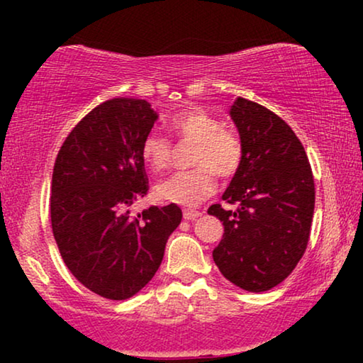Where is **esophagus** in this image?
Returning <instances> with one entry per match:
<instances>
[{
	"label": "esophagus",
	"instance_id": "1",
	"mask_svg": "<svg viewBox=\"0 0 363 363\" xmlns=\"http://www.w3.org/2000/svg\"><path fill=\"white\" fill-rule=\"evenodd\" d=\"M198 216H201V213L198 211V210H183V218H185V220H196Z\"/></svg>",
	"mask_w": 363,
	"mask_h": 363
}]
</instances>
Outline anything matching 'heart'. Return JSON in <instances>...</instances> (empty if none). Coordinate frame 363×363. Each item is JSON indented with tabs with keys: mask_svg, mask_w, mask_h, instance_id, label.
Here are the masks:
<instances>
[{
	"mask_svg": "<svg viewBox=\"0 0 363 363\" xmlns=\"http://www.w3.org/2000/svg\"><path fill=\"white\" fill-rule=\"evenodd\" d=\"M170 128L182 140L195 143L191 163L196 168L178 172L155 186V196L167 203L196 206L213 195L215 173L221 178L233 177L242 160V143L230 128L201 108H186L172 117ZM143 162L153 172L170 165L172 145L157 132L147 133L140 148Z\"/></svg>",
	"mask_w": 363,
	"mask_h": 363,
	"instance_id": "obj_1",
	"label": "heart"
}]
</instances>
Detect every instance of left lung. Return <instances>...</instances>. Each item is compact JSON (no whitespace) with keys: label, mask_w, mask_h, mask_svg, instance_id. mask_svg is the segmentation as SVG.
Instances as JSON below:
<instances>
[{"label":"left lung","mask_w":363,"mask_h":363,"mask_svg":"<svg viewBox=\"0 0 363 363\" xmlns=\"http://www.w3.org/2000/svg\"><path fill=\"white\" fill-rule=\"evenodd\" d=\"M230 117L240 132L242 160L223 200L211 205L225 233L213 261L233 284L264 292L291 274L304 255L314 215V178L292 128L259 104L238 97Z\"/></svg>","instance_id":"obj_1"}]
</instances>
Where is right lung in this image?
Listing matches in <instances>:
<instances>
[{"label": "right lung", "instance_id": "add662e5", "mask_svg": "<svg viewBox=\"0 0 363 363\" xmlns=\"http://www.w3.org/2000/svg\"><path fill=\"white\" fill-rule=\"evenodd\" d=\"M157 118L143 99L104 102L72 128L54 163V240L72 276L106 299L148 284L182 221L175 203L130 213L148 190L140 148Z\"/></svg>", "mask_w": 363, "mask_h": 363}]
</instances>
